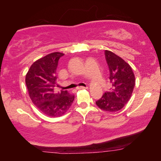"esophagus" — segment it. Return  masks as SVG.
Returning a JSON list of instances; mask_svg holds the SVG:
<instances>
[{
	"label": "esophagus",
	"mask_w": 161,
	"mask_h": 161,
	"mask_svg": "<svg viewBox=\"0 0 161 161\" xmlns=\"http://www.w3.org/2000/svg\"><path fill=\"white\" fill-rule=\"evenodd\" d=\"M77 89H88V86H78Z\"/></svg>",
	"instance_id": "esophagus-1"
}]
</instances>
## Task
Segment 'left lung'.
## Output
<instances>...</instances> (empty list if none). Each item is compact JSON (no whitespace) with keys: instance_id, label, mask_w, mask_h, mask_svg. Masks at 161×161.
<instances>
[{"instance_id":"obj_1","label":"left lung","mask_w":161,"mask_h":161,"mask_svg":"<svg viewBox=\"0 0 161 161\" xmlns=\"http://www.w3.org/2000/svg\"><path fill=\"white\" fill-rule=\"evenodd\" d=\"M109 69L111 87L96 102L98 107L105 111L116 112L129 102L134 88L136 80L130 65L116 54L104 51Z\"/></svg>"}]
</instances>
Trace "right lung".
I'll return each mask as SVG.
<instances>
[{
  "instance_id": "1",
  "label": "right lung",
  "mask_w": 161,
  "mask_h": 161,
  "mask_svg": "<svg viewBox=\"0 0 161 161\" xmlns=\"http://www.w3.org/2000/svg\"><path fill=\"white\" fill-rule=\"evenodd\" d=\"M61 53H53L37 59L30 67L25 83L32 103L40 111L51 117L61 116L69 109L75 95L67 91L56 93V71Z\"/></svg>"
}]
</instances>
